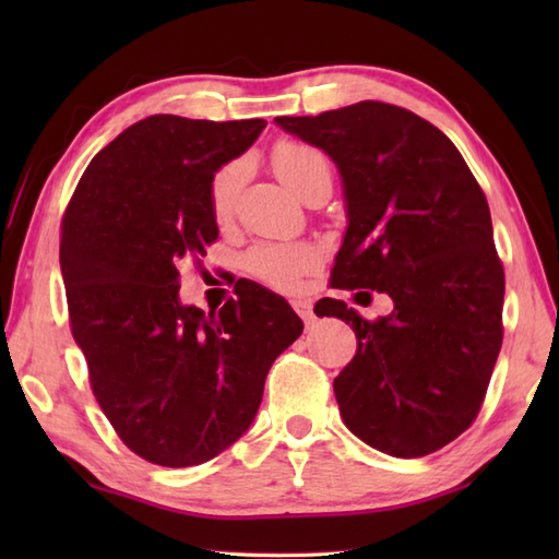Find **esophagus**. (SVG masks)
<instances>
[{"instance_id":"esophagus-1","label":"esophagus","mask_w":559,"mask_h":559,"mask_svg":"<svg viewBox=\"0 0 559 559\" xmlns=\"http://www.w3.org/2000/svg\"><path fill=\"white\" fill-rule=\"evenodd\" d=\"M293 310L302 317V322L307 326L314 322V312H312V302L310 300H293Z\"/></svg>"}]
</instances>
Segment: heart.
<instances>
[{"label": "heart", "instance_id": "obj_1", "mask_svg": "<svg viewBox=\"0 0 559 559\" xmlns=\"http://www.w3.org/2000/svg\"><path fill=\"white\" fill-rule=\"evenodd\" d=\"M273 170L288 189L300 197L305 185L319 170H326V160L319 151L300 144H278L273 151ZM245 182V165L228 163L213 175L209 187V204L213 218L228 221ZM317 254L307 245H259L247 254V271L266 286L290 293L298 290L302 278L312 271Z\"/></svg>", "mask_w": 559, "mask_h": 559}]
</instances>
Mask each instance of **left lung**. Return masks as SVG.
I'll list each match as a JSON object with an SVG mask.
<instances>
[{
    "instance_id": "8db88e82",
    "label": "left lung",
    "mask_w": 559,
    "mask_h": 559,
    "mask_svg": "<svg viewBox=\"0 0 559 559\" xmlns=\"http://www.w3.org/2000/svg\"><path fill=\"white\" fill-rule=\"evenodd\" d=\"M273 122L338 168L348 228L331 286L394 300L377 322L343 300L319 302L358 336L334 379L341 418L389 456L432 454L476 420L502 348L504 269L488 199L449 136L399 105Z\"/></svg>"
}]
</instances>
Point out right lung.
<instances>
[{"label": "right lung", "instance_id": "obj_1", "mask_svg": "<svg viewBox=\"0 0 559 559\" xmlns=\"http://www.w3.org/2000/svg\"><path fill=\"white\" fill-rule=\"evenodd\" d=\"M264 127L151 115L88 163L64 213L59 266L93 396L158 466H199L237 442L273 360L302 334L293 307L257 283L218 312L180 302L177 264L218 237L213 175Z\"/></svg>", "mask_w": 559, "mask_h": 559}]
</instances>
